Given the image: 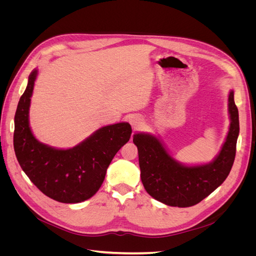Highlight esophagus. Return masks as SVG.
Masks as SVG:
<instances>
[{"mask_svg":"<svg viewBox=\"0 0 256 256\" xmlns=\"http://www.w3.org/2000/svg\"><path fill=\"white\" fill-rule=\"evenodd\" d=\"M129 122L134 130H138V129H140L142 127L143 120H142L141 116H138L136 114H132L131 116H129Z\"/></svg>","mask_w":256,"mask_h":256,"instance_id":"1","label":"esophagus"}]
</instances>
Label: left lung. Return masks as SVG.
Here are the masks:
<instances>
[{
	"label": "left lung",
	"instance_id": "left-lung-1",
	"mask_svg": "<svg viewBox=\"0 0 256 256\" xmlns=\"http://www.w3.org/2000/svg\"><path fill=\"white\" fill-rule=\"evenodd\" d=\"M230 126L220 154L209 164L186 166L176 162L156 136H134L138 147L141 180L147 193L168 206L190 207L200 203L226 180L233 166L239 134L234 92L228 95Z\"/></svg>",
	"mask_w": 256,
	"mask_h": 256
}]
</instances>
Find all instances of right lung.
Returning <instances> with one entry per match:
<instances>
[{
    "mask_svg": "<svg viewBox=\"0 0 256 256\" xmlns=\"http://www.w3.org/2000/svg\"><path fill=\"white\" fill-rule=\"evenodd\" d=\"M37 70L28 76L14 115V148L21 168L44 194L60 203H80L102 187L106 168L131 136L128 122L97 130L69 150H56L38 142L28 125V109Z\"/></svg>",
    "mask_w": 256,
    "mask_h": 256,
    "instance_id": "right-lung-1",
    "label": "right lung"
}]
</instances>
